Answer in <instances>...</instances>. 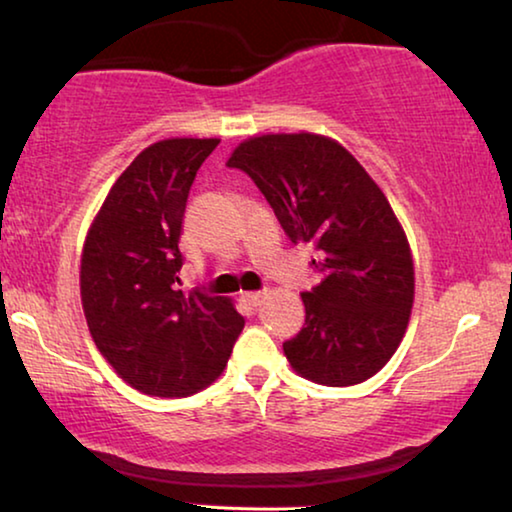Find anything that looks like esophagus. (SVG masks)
<instances>
[{
  "label": "esophagus",
  "mask_w": 512,
  "mask_h": 512,
  "mask_svg": "<svg viewBox=\"0 0 512 512\" xmlns=\"http://www.w3.org/2000/svg\"><path fill=\"white\" fill-rule=\"evenodd\" d=\"M262 299H264V292H246V294H243V301H246L250 308H257V305L262 303Z\"/></svg>",
  "instance_id": "1"
}]
</instances>
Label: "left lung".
I'll return each instance as SVG.
<instances>
[{
    "label": "left lung",
    "mask_w": 512,
    "mask_h": 512,
    "mask_svg": "<svg viewBox=\"0 0 512 512\" xmlns=\"http://www.w3.org/2000/svg\"><path fill=\"white\" fill-rule=\"evenodd\" d=\"M227 167L246 172L292 243H310L322 282L303 292L305 324L282 342L301 377L370 379L395 354L414 303V262L391 204L361 163L322 135H262Z\"/></svg>",
    "instance_id": "1"
}]
</instances>
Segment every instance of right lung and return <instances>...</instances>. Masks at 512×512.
Segmentation results:
<instances>
[{"instance_id": "right-lung-1", "label": "right lung", "mask_w": 512, "mask_h": 512, "mask_svg": "<svg viewBox=\"0 0 512 512\" xmlns=\"http://www.w3.org/2000/svg\"><path fill=\"white\" fill-rule=\"evenodd\" d=\"M218 142L174 137L144 149L105 197L82 250L91 338L121 379L158 398L207 388L246 324L225 296L177 289L188 193Z\"/></svg>"}]
</instances>
